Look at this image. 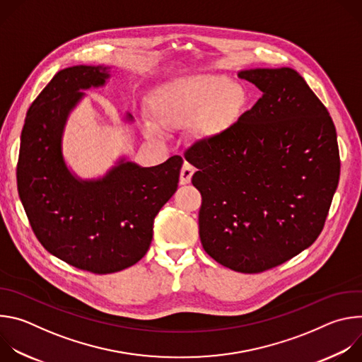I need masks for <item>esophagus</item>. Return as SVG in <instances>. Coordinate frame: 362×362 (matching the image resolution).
Instances as JSON below:
<instances>
[{
    "label": "esophagus",
    "instance_id": "esophagus-1",
    "mask_svg": "<svg viewBox=\"0 0 362 362\" xmlns=\"http://www.w3.org/2000/svg\"><path fill=\"white\" fill-rule=\"evenodd\" d=\"M193 173H194V168H193L190 163L185 162L183 166H182V169H180V177H179L180 185H187V183H190Z\"/></svg>",
    "mask_w": 362,
    "mask_h": 362
}]
</instances>
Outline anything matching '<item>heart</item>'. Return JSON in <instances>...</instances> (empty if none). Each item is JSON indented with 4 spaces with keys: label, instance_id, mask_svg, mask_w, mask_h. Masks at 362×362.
Returning a JSON list of instances; mask_svg holds the SVG:
<instances>
[{
    "label": "heart",
    "instance_id": "obj_1",
    "mask_svg": "<svg viewBox=\"0 0 362 362\" xmlns=\"http://www.w3.org/2000/svg\"><path fill=\"white\" fill-rule=\"evenodd\" d=\"M247 91L222 76L199 74L173 78L148 97V112L155 122H146L148 136L162 129H175L193 120V133L200 140H216L228 133L245 113Z\"/></svg>",
    "mask_w": 362,
    "mask_h": 362
}]
</instances>
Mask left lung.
Listing matches in <instances>:
<instances>
[{"mask_svg": "<svg viewBox=\"0 0 362 362\" xmlns=\"http://www.w3.org/2000/svg\"><path fill=\"white\" fill-rule=\"evenodd\" d=\"M262 91L216 140L185 151L202 194L199 236L214 259L259 274L311 246L324 229L339 180L334 122L289 67L238 74Z\"/></svg>", "mask_w": 362, "mask_h": 362, "instance_id": "1", "label": "left lung"}]
</instances>
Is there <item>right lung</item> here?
Returning <instances> with one entry per match:
<instances>
[{
  "label": "right lung",
  "mask_w": 362,
  "mask_h": 362,
  "mask_svg": "<svg viewBox=\"0 0 362 362\" xmlns=\"http://www.w3.org/2000/svg\"><path fill=\"white\" fill-rule=\"evenodd\" d=\"M109 77L107 67L74 66L51 78L27 112L17 163L18 194L40 243L69 265L98 275L123 271L146 255L154 218L176 192L183 163L172 156L140 168L122 159L97 180L71 175L62 153L69 115L84 95L80 90Z\"/></svg>",
  "instance_id": "1"
}]
</instances>
